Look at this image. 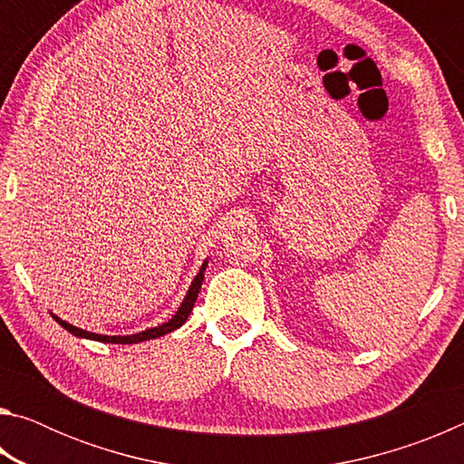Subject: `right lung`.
I'll list each match as a JSON object with an SVG mask.
<instances>
[{
	"instance_id": "obj_1",
	"label": "right lung",
	"mask_w": 464,
	"mask_h": 464,
	"mask_svg": "<svg viewBox=\"0 0 464 464\" xmlns=\"http://www.w3.org/2000/svg\"><path fill=\"white\" fill-rule=\"evenodd\" d=\"M207 264H202L200 272L196 274V278L192 280L190 288H188L186 293V298L184 303L179 304V309L174 317H171L168 324L163 325H157V327H151V329H145V332H139V334H132V335H100V334H92V332H85V329H80V327H73L72 324H67V321H63L59 317H54V321H57L59 325H63L67 329L69 334H73L77 337H88V340H96V342H104V343H139V342H147V340H155V337H161L166 335L169 332H174V329L182 327L186 324V319L190 317V313L194 309V303L196 298H198V293H200V286H202V280H204V270H207Z\"/></svg>"
}]
</instances>
